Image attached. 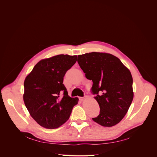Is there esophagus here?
Segmentation results:
<instances>
[{"label": "esophagus", "instance_id": "obj_1", "mask_svg": "<svg viewBox=\"0 0 157 157\" xmlns=\"http://www.w3.org/2000/svg\"><path fill=\"white\" fill-rule=\"evenodd\" d=\"M79 100H80L81 101H83L85 100V97H79Z\"/></svg>", "mask_w": 157, "mask_h": 157}]
</instances>
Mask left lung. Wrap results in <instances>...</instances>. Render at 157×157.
Masks as SVG:
<instances>
[{
	"mask_svg": "<svg viewBox=\"0 0 157 157\" xmlns=\"http://www.w3.org/2000/svg\"><path fill=\"white\" fill-rule=\"evenodd\" d=\"M78 62L100 106L92 120L103 127L116 125L124 118L134 98L133 79L129 69L111 54L92 52L78 56Z\"/></svg>",
	"mask_w": 157,
	"mask_h": 157,
	"instance_id": "left-lung-1",
	"label": "left lung"
}]
</instances>
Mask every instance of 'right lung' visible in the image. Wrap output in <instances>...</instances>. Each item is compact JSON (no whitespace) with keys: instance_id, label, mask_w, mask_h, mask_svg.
Segmentation results:
<instances>
[{"instance_id":"obj_1","label":"right lung","mask_w":157,"mask_h":157,"mask_svg":"<svg viewBox=\"0 0 157 157\" xmlns=\"http://www.w3.org/2000/svg\"><path fill=\"white\" fill-rule=\"evenodd\" d=\"M77 56L59 55L40 60L24 81L23 95L30 116L46 128H59L67 121L78 97L68 95L63 84L65 74Z\"/></svg>"}]
</instances>
